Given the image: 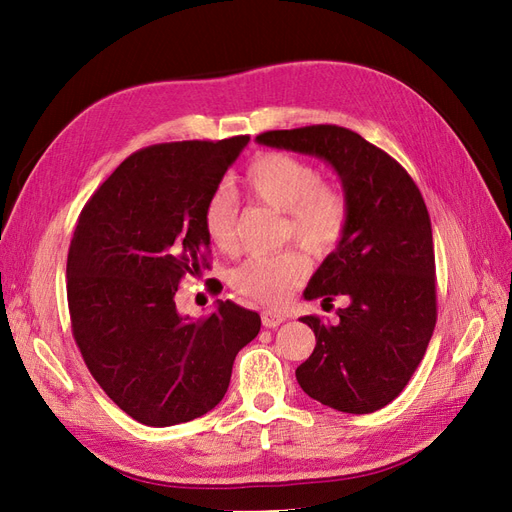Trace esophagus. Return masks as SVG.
I'll return each mask as SVG.
<instances>
[{
	"instance_id": "34e87169",
	"label": "esophagus",
	"mask_w": 512,
	"mask_h": 512,
	"mask_svg": "<svg viewBox=\"0 0 512 512\" xmlns=\"http://www.w3.org/2000/svg\"><path fill=\"white\" fill-rule=\"evenodd\" d=\"M260 320L267 329H275V327H280L286 318H284V314H277V312H271V309H265V312L260 314Z\"/></svg>"
}]
</instances>
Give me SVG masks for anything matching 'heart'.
<instances>
[{"instance_id": "1", "label": "heart", "mask_w": 512, "mask_h": 512, "mask_svg": "<svg viewBox=\"0 0 512 512\" xmlns=\"http://www.w3.org/2000/svg\"><path fill=\"white\" fill-rule=\"evenodd\" d=\"M245 190L260 203L284 213V239H297L314 254H327L342 241L348 226V200L322 183L320 170L286 153H265L243 177ZM237 198L228 188L213 190L205 203L203 224L209 241L224 252L237 245ZM307 275L299 247L275 254H254L230 273V284L245 299L267 307L284 305Z\"/></svg>"}]
</instances>
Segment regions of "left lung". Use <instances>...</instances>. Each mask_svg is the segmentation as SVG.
<instances>
[{
	"instance_id": "1",
	"label": "left lung",
	"mask_w": 512,
	"mask_h": 512,
	"mask_svg": "<svg viewBox=\"0 0 512 512\" xmlns=\"http://www.w3.org/2000/svg\"><path fill=\"white\" fill-rule=\"evenodd\" d=\"M260 145L329 162L342 179L348 226L303 297L350 301L337 324L305 316L316 348L297 367L301 389L348 414L384 408L423 361L438 318L436 258L425 200L406 168L339 126L271 130Z\"/></svg>"
}]
</instances>
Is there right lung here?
I'll return each mask as SVG.
<instances>
[{
  "label": "right lung",
  "mask_w": 512,
  "mask_h": 512,
  "mask_svg": "<svg viewBox=\"0 0 512 512\" xmlns=\"http://www.w3.org/2000/svg\"><path fill=\"white\" fill-rule=\"evenodd\" d=\"M250 136L132 153L87 200L68 252L72 335L102 391L149 427L194 421L220 404L260 316L232 301L177 312L185 273L209 267L207 198Z\"/></svg>",
  "instance_id": "1"
}]
</instances>
